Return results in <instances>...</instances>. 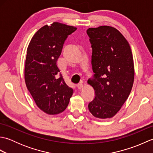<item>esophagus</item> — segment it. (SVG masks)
<instances>
[{"label": "esophagus", "instance_id": "34e87169", "mask_svg": "<svg viewBox=\"0 0 153 153\" xmlns=\"http://www.w3.org/2000/svg\"><path fill=\"white\" fill-rule=\"evenodd\" d=\"M77 88H78L79 89H82L83 87V83H79V84H77Z\"/></svg>", "mask_w": 153, "mask_h": 153}]
</instances>
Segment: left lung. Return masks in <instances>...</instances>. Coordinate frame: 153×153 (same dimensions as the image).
Here are the masks:
<instances>
[{"mask_svg":"<svg viewBox=\"0 0 153 153\" xmlns=\"http://www.w3.org/2000/svg\"><path fill=\"white\" fill-rule=\"evenodd\" d=\"M93 49V78L87 83L95 91L88 105L98 118H112L128 99L134 81V64L129 44L116 28L104 25L89 28Z\"/></svg>","mask_w":153,"mask_h":153,"instance_id":"8db88e82","label":"left lung"}]
</instances>
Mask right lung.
<instances>
[{
  "instance_id": "1",
  "label": "right lung",
  "mask_w": 153,
  "mask_h": 153,
  "mask_svg": "<svg viewBox=\"0 0 153 153\" xmlns=\"http://www.w3.org/2000/svg\"><path fill=\"white\" fill-rule=\"evenodd\" d=\"M76 27L54 22L39 29L27 49L25 82L37 106L54 115L66 108L73 89L65 83L56 62L65 41Z\"/></svg>"
}]
</instances>
